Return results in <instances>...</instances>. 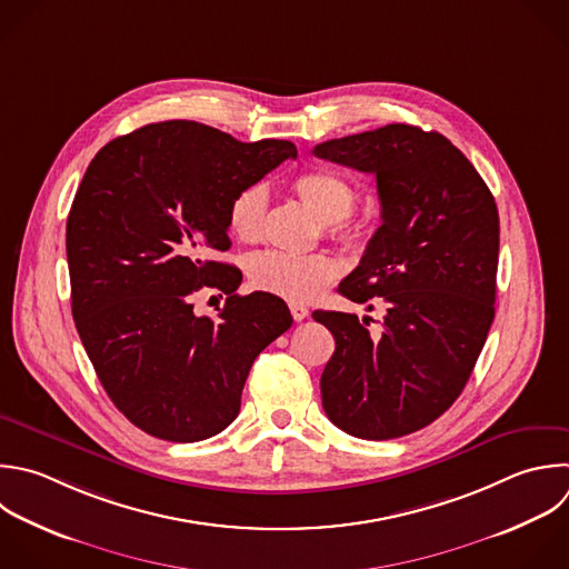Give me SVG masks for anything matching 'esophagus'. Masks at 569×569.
<instances>
[{"instance_id": "obj_1", "label": "esophagus", "mask_w": 569, "mask_h": 569, "mask_svg": "<svg viewBox=\"0 0 569 569\" xmlns=\"http://www.w3.org/2000/svg\"><path fill=\"white\" fill-rule=\"evenodd\" d=\"M289 309H291V316H293V320H296V322H300V320H305V318L309 316V309H307L305 305L291 302V305H289Z\"/></svg>"}]
</instances>
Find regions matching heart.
Masks as SVG:
<instances>
[{"mask_svg": "<svg viewBox=\"0 0 569 569\" xmlns=\"http://www.w3.org/2000/svg\"><path fill=\"white\" fill-rule=\"evenodd\" d=\"M300 202L322 222L329 238L360 240L362 231L351 222L358 202V189L336 171L309 169L293 180ZM269 209V189L253 182L236 193L229 204V229L242 242H258L264 231ZM249 282L264 293L280 296L291 302H309L318 298L340 273V262L329 253L293 256L282 251H262L249 258Z\"/></svg>", "mask_w": 569, "mask_h": 569, "instance_id": "obj_1", "label": "heart"}]
</instances>
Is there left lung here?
<instances>
[{"mask_svg": "<svg viewBox=\"0 0 569 569\" xmlns=\"http://www.w3.org/2000/svg\"><path fill=\"white\" fill-rule=\"evenodd\" d=\"M322 160L376 176L382 224L338 291L376 298L385 318L313 311L336 340L322 407L365 440L407 436L445 413L467 385L493 320L498 209L471 162L411 124L322 142ZM373 305H369V311Z\"/></svg>", "mask_w": 569, "mask_h": 569, "instance_id": "obj_1", "label": "left lung"}]
</instances>
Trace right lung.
Here are the masks:
<instances>
[{"instance_id": "1", "label": "right lung", "mask_w": 569, "mask_h": 569, "mask_svg": "<svg viewBox=\"0 0 569 569\" xmlns=\"http://www.w3.org/2000/svg\"><path fill=\"white\" fill-rule=\"evenodd\" d=\"M296 156L287 140L169 120L91 160L67 220L71 307L104 391L142 431L171 442L220 433L253 360L291 327L280 298L238 296L242 273L209 256L231 247L236 193ZM204 286L228 293L218 319L192 311Z\"/></svg>"}]
</instances>
